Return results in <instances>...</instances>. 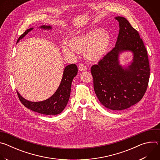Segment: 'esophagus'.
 I'll list each match as a JSON object with an SVG mask.
<instances>
[{
	"instance_id": "obj_1",
	"label": "esophagus",
	"mask_w": 160,
	"mask_h": 160,
	"mask_svg": "<svg viewBox=\"0 0 160 160\" xmlns=\"http://www.w3.org/2000/svg\"><path fill=\"white\" fill-rule=\"evenodd\" d=\"M78 70L80 72H84L87 70V67L83 64H80L78 66Z\"/></svg>"
}]
</instances>
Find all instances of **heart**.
<instances>
[{
    "mask_svg": "<svg viewBox=\"0 0 160 160\" xmlns=\"http://www.w3.org/2000/svg\"><path fill=\"white\" fill-rule=\"evenodd\" d=\"M110 45L109 34L101 29H90L73 37L69 42H63L62 52L75 57L78 52H83L85 58L92 62L102 60L107 54Z\"/></svg>",
    "mask_w": 160,
    "mask_h": 160,
    "instance_id": "b5f03b06",
    "label": "heart"
}]
</instances>
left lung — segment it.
<instances>
[{"label": "left lung", "mask_w": 160, "mask_h": 160, "mask_svg": "<svg viewBox=\"0 0 160 160\" xmlns=\"http://www.w3.org/2000/svg\"><path fill=\"white\" fill-rule=\"evenodd\" d=\"M120 31L115 47L98 64L91 67L95 93L100 102L111 110L127 109L141 100L149 82L150 68L147 51L138 32L128 20L115 18ZM130 52L133 55L127 66L119 63V55Z\"/></svg>", "instance_id": "8db88e82"}]
</instances>
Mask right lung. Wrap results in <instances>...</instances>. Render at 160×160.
I'll use <instances>...</instances> for the list:
<instances>
[{
    "label": "right lung",
    "instance_id": "1",
    "mask_svg": "<svg viewBox=\"0 0 160 160\" xmlns=\"http://www.w3.org/2000/svg\"><path fill=\"white\" fill-rule=\"evenodd\" d=\"M39 28L50 30L52 29V27L42 25ZM33 29V28L27 29L19 37L17 43ZM77 73L78 68L75 64H71L66 66L64 70L62 78L59 87L55 93L46 100L39 102L30 101L22 98L17 90L18 98L21 103L26 108L35 112L46 115H58L64 110L69 101L72 83L74 77L77 75Z\"/></svg>",
    "mask_w": 160,
    "mask_h": 160
}]
</instances>
